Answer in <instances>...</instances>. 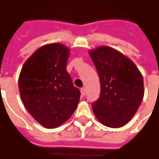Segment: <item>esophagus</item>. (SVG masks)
<instances>
[{
	"instance_id": "esophagus-1",
	"label": "esophagus",
	"mask_w": 159,
	"mask_h": 159,
	"mask_svg": "<svg viewBox=\"0 0 159 159\" xmlns=\"http://www.w3.org/2000/svg\"><path fill=\"white\" fill-rule=\"evenodd\" d=\"M80 93H81V96L84 97L86 94V90L84 88H82L80 89Z\"/></svg>"
}]
</instances>
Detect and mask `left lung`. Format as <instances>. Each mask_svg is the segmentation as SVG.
Here are the masks:
<instances>
[{"label":"left lung","mask_w":159,"mask_h":159,"mask_svg":"<svg viewBox=\"0 0 159 159\" xmlns=\"http://www.w3.org/2000/svg\"><path fill=\"white\" fill-rule=\"evenodd\" d=\"M89 53L100 80L99 99L92 104L93 114L105 126H124L143 98L142 74L132 60L115 49L99 46Z\"/></svg>","instance_id":"obj_1"}]
</instances>
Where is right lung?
<instances>
[{
	"label": "right lung",
	"mask_w": 159,
	"mask_h": 159,
	"mask_svg": "<svg viewBox=\"0 0 159 159\" xmlns=\"http://www.w3.org/2000/svg\"><path fill=\"white\" fill-rule=\"evenodd\" d=\"M70 50L60 43L39 48L25 62L19 75L20 98L30 115L49 129L68 120L80 92L66 70Z\"/></svg>",
	"instance_id": "add662e5"
}]
</instances>
